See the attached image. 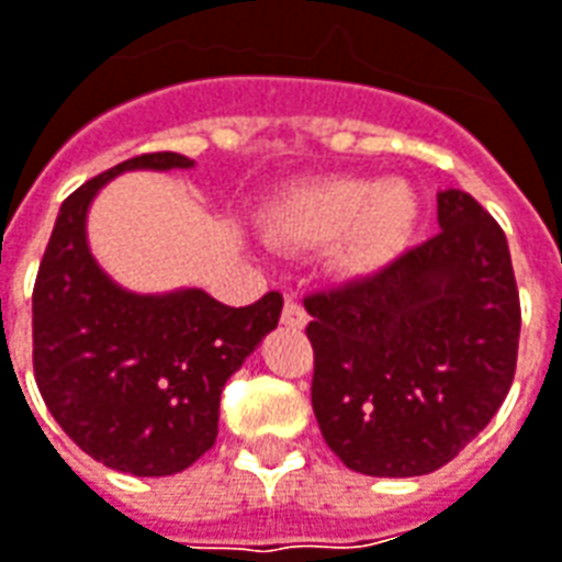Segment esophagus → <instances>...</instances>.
Returning <instances> with one entry per match:
<instances>
[{
    "mask_svg": "<svg viewBox=\"0 0 562 562\" xmlns=\"http://www.w3.org/2000/svg\"><path fill=\"white\" fill-rule=\"evenodd\" d=\"M307 311L301 307V301L295 297H285V307H282V326H289V329H304L307 326Z\"/></svg>",
    "mask_w": 562,
    "mask_h": 562,
    "instance_id": "obj_1",
    "label": "esophagus"
}]
</instances>
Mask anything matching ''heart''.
I'll return each instance as SVG.
<instances>
[{"mask_svg": "<svg viewBox=\"0 0 562 562\" xmlns=\"http://www.w3.org/2000/svg\"><path fill=\"white\" fill-rule=\"evenodd\" d=\"M418 224V196L406 181L335 175L297 187L280 209V231L304 246H331L338 273L366 280L391 267Z\"/></svg>", "mask_w": 562, "mask_h": 562, "instance_id": "heart-1", "label": "heart"}]
</instances>
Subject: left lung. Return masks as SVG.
I'll use <instances>...</instances> for the list:
<instances>
[{
  "label": "left lung",
  "mask_w": 562,
  "mask_h": 562,
  "mask_svg": "<svg viewBox=\"0 0 562 562\" xmlns=\"http://www.w3.org/2000/svg\"><path fill=\"white\" fill-rule=\"evenodd\" d=\"M440 233L391 267L304 297L313 415L350 471L422 476L490 425L520 345L502 227L464 190L437 193Z\"/></svg>",
  "instance_id": "1"
}]
</instances>
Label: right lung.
<instances>
[{
    "instance_id": "obj_1",
    "label": "right lung",
    "mask_w": 562,
    "mask_h": 562,
    "mask_svg": "<svg viewBox=\"0 0 562 562\" xmlns=\"http://www.w3.org/2000/svg\"><path fill=\"white\" fill-rule=\"evenodd\" d=\"M135 169H193V159L144 153L64 200L33 289V372L82 452L113 471L169 476L215 446L221 391L277 329L282 295L227 307L202 289L140 295L110 280L86 221L98 190Z\"/></svg>"
}]
</instances>
